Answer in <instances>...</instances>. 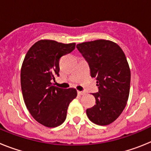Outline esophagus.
<instances>
[{
	"label": "esophagus",
	"mask_w": 151,
	"mask_h": 151,
	"mask_svg": "<svg viewBox=\"0 0 151 151\" xmlns=\"http://www.w3.org/2000/svg\"><path fill=\"white\" fill-rule=\"evenodd\" d=\"M77 93H78V95H84V94H85V91H77Z\"/></svg>",
	"instance_id": "34e87169"
}]
</instances>
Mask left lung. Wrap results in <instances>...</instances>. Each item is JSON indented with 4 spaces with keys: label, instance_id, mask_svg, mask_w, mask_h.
I'll return each mask as SVG.
<instances>
[{
    "label": "left lung",
    "instance_id": "1",
    "mask_svg": "<svg viewBox=\"0 0 151 151\" xmlns=\"http://www.w3.org/2000/svg\"><path fill=\"white\" fill-rule=\"evenodd\" d=\"M76 47L98 86V91L93 94L96 104L87 109L86 114L97 125H109L120 116L129 98L131 72L125 54L117 44L108 40L84 42Z\"/></svg>",
    "mask_w": 151,
    "mask_h": 151
}]
</instances>
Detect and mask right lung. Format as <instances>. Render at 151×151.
Listing matches in <instances>:
<instances>
[{
	"mask_svg": "<svg viewBox=\"0 0 151 151\" xmlns=\"http://www.w3.org/2000/svg\"><path fill=\"white\" fill-rule=\"evenodd\" d=\"M75 47V43L41 40L31 47L22 63L20 78L24 101L33 118L46 127H57L65 121L69 104L77 96L75 88H60L51 83L60 76V57Z\"/></svg>",
	"mask_w": 151,
	"mask_h": 151,
	"instance_id": "right-lung-1",
	"label": "right lung"
}]
</instances>
